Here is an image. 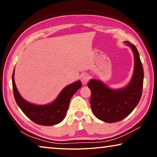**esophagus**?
<instances>
[{
    "label": "esophagus",
    "mask_w": 157,
    "mask_h": 157,
    "mask_svg": "<svg viewBox=\"0 0 157 157\" xmlns=\"http://www.w3.org/2000/svg\"><path fill=\"white\" fill-rule=\"evenodd\" d=\"M89 75L88 74H83L81 77V81L83 84H86L89 80Z\"/></svg>",
    "instance_id": "34e87169"
}]
</instances>
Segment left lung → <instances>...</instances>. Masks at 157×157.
Returning <instances> with one entry per match:
<instances>
[{"mask_svg": "<svg viewBox=\"0 0 157 157\" xmlns=\"http://www.w3.org/2000/svg\"><path fill=\"white\" fill-rule=\"evenodd\" d=\"M132 50L134 58V73L127 86L111 89L97 79H92L87 83L91 90L90 104L97 118L108 123L123 120L128 116L139 104L142 95L144 72L139 52L134 44L125 41Z\"/></svg>", "mask_w": 157, "mask_h": 157, "instance_id": "left-lung-1", "label": "left lung"}]
</instances>
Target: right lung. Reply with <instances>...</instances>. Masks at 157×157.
<instances>
[{"instance_id": "1", "label": "right lung", "mask_w": 157, "mask_h": 157, "mask_svg": "<svg viewBox=\"0 0 157 157\" xmlns=\"http://www.w3.org/2000/svg\"><path fill=\"white\" fill-rule=\"evenodd\" d=\"M14 75V70L12 74V87L16 102L32 121L44 126L55 125L63 120L71 98L82 87V82L77 81L66 86L52 102L45 105H37L27 102L21 97L16 86Z\"/></svg>"}]
</instances>
